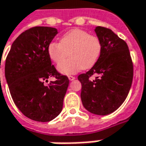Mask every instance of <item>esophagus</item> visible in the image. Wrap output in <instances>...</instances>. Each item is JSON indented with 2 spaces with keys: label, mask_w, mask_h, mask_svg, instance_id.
I'll use <instances>...</instances> for the list:
<instances>
[{
  "label": "esophagus",
  "mask_w": 146,
  "mask_h": 146,
  "mask_svg": "<svg viewBox=\"0 0 146 146\" xmlns=\"http://www.w3.org/2000/svg\"><path fill=\"white\" fill-rule=\"evenodd\" d=\"M68 79H69V80H74L75 79V76H72V75H69L68 76Z\"/></svg>",
  "instance_id": "obj_1"
}]
</instances>
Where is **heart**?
Segmentation results:
<instances>
[{"mask_svg": "<svg viewBox=\"0 0 146 146\" xmlns=\"http://www.w3.org/2000/svg\"><path fill=\"white\" fill-rule=\"evenodd\" d=\"M101 50L102 44L98 36L81 29H73L63 34L58 42L49 44L47 54L53 62L59 64V72L73 75L84 68L92 67L98 60ZM67 55L70 58L63 63Z\"/></svg>", "mask_w": 146, "mask_h": 146, "instance_id": "heart-1", "label": "heart"}]
</instances>
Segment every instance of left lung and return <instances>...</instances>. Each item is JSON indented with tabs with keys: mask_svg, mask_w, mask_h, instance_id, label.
Returning <instances> with one entry per match:
<instances>
[{
	"mask_svg": "<svg viewBox=\"0 0 146 146\" xmlns=\"http://www.w3.org/2000/svg\"><path fill=\"white\" fill-rule=\"evenodd\" d=\"M96 33L102 50L92 69L78 76L82 84L81 100L90 112L104 116L116 111L125 100L133 77L128 45L110 29L97 26ZM96 75V78L91 77Z\"/></svg>",
	"mask_w": 146,
	"mask_h": 146,
	"instance_id": "1",
	"label": "left lung"
}]
</instances>
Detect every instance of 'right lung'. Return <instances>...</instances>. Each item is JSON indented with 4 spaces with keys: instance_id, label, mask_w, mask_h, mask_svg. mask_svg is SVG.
Instances as JSON below:
<instances>
[{
    "instance_id": "obj_1",
    "label": "right lung",
    "mask_w": 146,
    "mask_h": 146,
    "mask_svg": "<svg viewBox=\"0 0 146 146\" xmlns=\"http://www.w3.org/2000/svg\"><path fill=\"white\" fill-rule=\"evenodd\" d=\"M57 29L35 26L21 34L12 44L5 73L12 98L26 117L39 122L52 121L61 112L69 80L51 65L48 45ZM49 77H54L47 86Z\"/></svg>"
}]
</instances>
